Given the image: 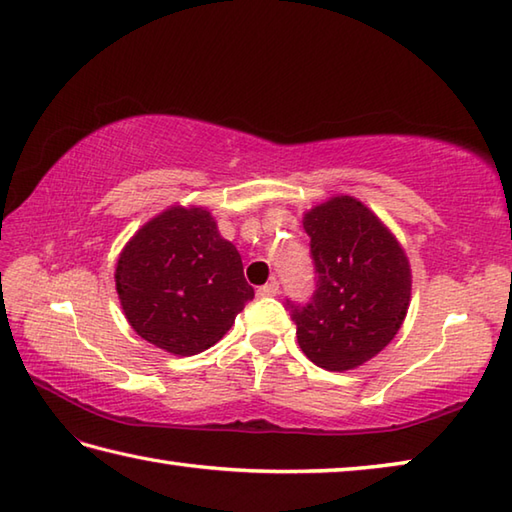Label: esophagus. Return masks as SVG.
I'll list each match as a JSON object with an SVG mask.
<instances>
[{"label": "esophagus", "instance_id": "obj_1", "mask_svg": "<svg viewBox=\"0 0 512 512\" xmlns=\"http://www.w3.org/2000/svg\"><path fill=\"white\" fill-rule=\"evenodd\" d=\"M277 293H279V282H277V279H270L268 284L257 288V295L259 297H275Z\"/></svg>", "mask_w": 512, "mask_h": 512}]
</instances>
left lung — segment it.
Here are the masks:
<instances>
[{"label": "left lung", "instance_id": "1", "mask_svg": "<svg viewBox=\"0 0 512 512\" xmlns=\"http://www.w3.org/2000/svg\"><path fill=\"white\" fill-rule=\"evenodd\" d=\"M315 266L306 304L286 299L299 348L326 370L362 366L402 326L410 302V266L388 228L342 195L304 215Z\"/></svg>", "mask_w": 512, "mask_h": 512}]
</instances>
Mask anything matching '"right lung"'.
Listing matches in <instances>:
<instances>
[{
  "mask_svg": "<svg viewBox=\"0 0 512 512\" xmlns=\"http://www.w3.org/2000/svg\"><path fill=\"white\" fill-rule=\"evenodd\" d=\"M115 282L135 333L182 357L217 344L255 297L237 248L204 208H168L139 228Z\"/></svg>",
  "mask_w": 512,
  "mask_h": 512,
  "instance_id": "obj_1",
  "label": "right lung"
}]
</instances>
